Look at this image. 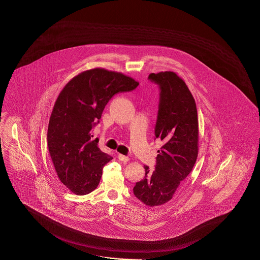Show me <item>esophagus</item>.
I'll use <instances>...</instances> for the list:
<instances>
[{
  "mask_svg": "<svg viewBox=\"0 0 260 260\" xmlns=\"http://www.w3.org/2000/svg\"><path fill=\"white\" fill-rule=\"evenodd\" d=\"M119 160L120 161H123V162H127V161H129V158L127 157V156H125V155H123V154H118Z\"/></svg>",
  "mask_w": 260,
  "mask_h": 260,
  "instance_id": "esophagus-1",
  "label": "esophagus"
}]
</instances>
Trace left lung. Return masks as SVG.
<instances>
[{"mask_svg": "<svg viewBox=\"0 0 260 260\" xmlns=\"http://www.w3.org/2000/svg\"><path fill=\"white\" fill-rule=\"evenodd\" d=\"M149 79L160 88L155 138L163 142L158 150L155 171L144 166V179L137 182L134 193L144 204H165L197 162L198 118L197 104L186 83L175 72L150 73Z\"/></svg>", "mask_w": 260, "mask_h": 260, "instance_id": "obj_1", "label": "left lung"}]
</instances>
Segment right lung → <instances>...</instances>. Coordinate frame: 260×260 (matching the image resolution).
<instances>
[{
	"label": "right lung",
	"instance_id": "right-lung-1",
	"mask_svg": "<svg viewBox=\"0 0 260 260\" xmlns=\"http://www.w3.org/2000/svg\"><path fill=\"white\" fill-rule=\"evenodd\" d=\"M138 85L121 72L96 68L73 77L60 92L48 123L47 146L60 181L73 193L87 194L99 185L103 168L112 157L98 148L90 131L113 95Z\"/></svg>",
	"mask_w": 260,
	"mask_h": 260
}]
</instances>
